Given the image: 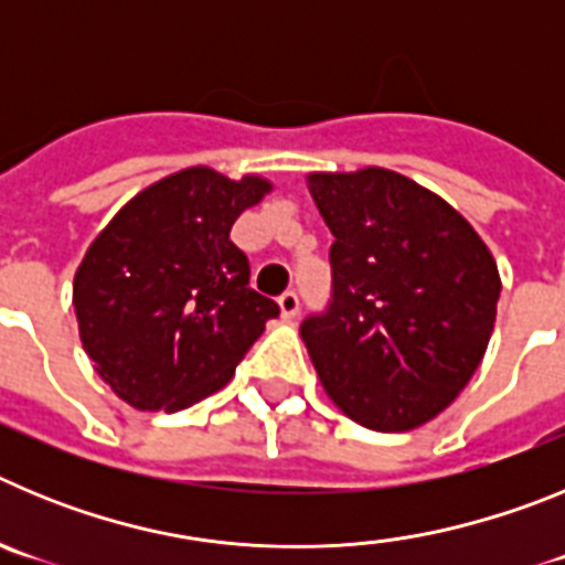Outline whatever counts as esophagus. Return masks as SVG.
I'll return each instance as SVG.
<instances>
[{
  "label": "esophagus",
  "instance_id": "34e87169",
  "mask_svg": "<svg viewBox=\"0 0 565 565\" xmlns=\"http://www.w3.org/2000/svg\"><path fill=\"white\" fill-rule=\"evenodd\" d=\"M279 311H282V317L286 319H294L299 313V294L297 291H286L282 297H279Z\"/></svg>",
  "mask_w": 565,
  "mask_h": 565
}]
</instances>
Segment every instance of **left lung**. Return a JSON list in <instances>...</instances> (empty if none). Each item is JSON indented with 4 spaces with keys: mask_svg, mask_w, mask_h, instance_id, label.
Returning a JSON list of instances; mask_svg holds the SVG:
<instances>
[{
    "mask_svg": "<svg viewBox=\"0 0 565 565\" xmlns=\"http://www.w3.org/2000/svg\"><path fill=\"white\" fill-rule=\"evenodd\" d=\"M333 234L331 299L302 319L328 396L353 422L404 433L463 391L487 351L498 266L461 214L404 174H308Z\"/></svg>",
    "mask_w": 565,
    "mask_h": 565,
    "instance_id": "1",
    "label": "left lung"
}]
</instances>
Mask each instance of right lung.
I'll list each match as a JSON object with an SVG mask.
<instances>
[{"mask_svg":"<svg viewBox=\"0 0 565 565\" xmlns=\"http://www.w3.org/2000/svg\"><path fill=\"white\" fill-rule=\"evenodd\" d=\"M209 167L152 183L93 239L73 282L78 333L104 382L138 411L178 413L221 391L274 299L248 286L234 221L268 192Z\"/></svg>","mask_w":565,"mask_h":565,"instance_id":"obj_1","label":"right lung"}]
</instances>
